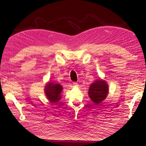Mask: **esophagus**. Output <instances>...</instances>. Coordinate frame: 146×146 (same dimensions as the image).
Segmentation results:
<instances>
[{"instance_id": "1", "label": "esophagus", "mask_w": 146, "mask_h": 146, "mask_svg": "<svg viewBox=\"0 0 146 146\" xmlns=\"http://www.w3.org/2000/svg\"><path fill=\"white\" fill-rule=\"evenodd\" d=\"M73 86H75V87H77V86H78V83H76V82H74V83H73Z\"/></svg>"}]
</instances>
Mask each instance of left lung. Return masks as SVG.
I'll return each mask as SVG.
<instances>
[{
	"instance_id": "obj_1",
	"label": "left lung",
	"mask_w": 146,
	"mask_h": 146,
	"mask_svg": "<svg viewBox=\"0 0 146 146\" xmlns=\"http://www.w3.org/2000/svg\"><path fill=\"white\" fill-rule=\"evenodd\" d=\"M108 92L107 83L104 80H98L90 86L88 95L95 104H98L107 97Z\"/></svg>"
}]
</instances>
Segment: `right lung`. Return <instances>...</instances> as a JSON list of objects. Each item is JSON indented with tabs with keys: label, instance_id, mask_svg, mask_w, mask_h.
Instances as JSON below:
<instances>
[{
	"label": "right lung",
	"instance_id": "right-lung-1",
	"mask_svg": "<svg viewBox=\"0 0 146 146\" xmlns=\"http://www.w3.org/2000/svg\"><path fill=\"white\" fill-rule=\"evenodd\" d=\"M45 93L49 101L51 102H57L61 99V92L63 90L62 86L60 84H55L49 82L46 86Z\"/></svg>",
	"mask_w": 146,
	"mask_h": 146
}]
</instances>
